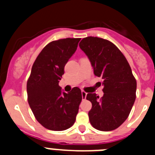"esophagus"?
I'll return each mask as SVG.
<instances>
[{
  "instance_id": "1",
  "label": "esophagus",
  "mask_w": 155,
  "mask_h": 155,
  "mask_svg": "<svg viewBox=\"0 0 155 155\" xmlns=\"http://www.w3.org/2000/svg\"><path fill=\"white\" fill-rule=\"evenodd\" d=\"M81 95H82V98H86V96H87V93L85 92L84 91H81Z\"/></svg>"
}]
</instances>
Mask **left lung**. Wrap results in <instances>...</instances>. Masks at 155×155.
<instances>
[{
  "label": "left lung",
  "instance_id": "1",
  "mask_svg": "<svg viewBox=\"0 0 155 155\" xmlns=\"http://www.w3.org/2000/svg\"><path fill=\"white\" fill-rule=\"evenodd\" d=\"M79 46L89 59L95 76L102 79L104 94L88 93L91 126L111 131L124 124L136 99L137 81L126 57L113 42L98 37L84 38Z\"/></svg>",
  "mask_w": 155,
  "mask_h": 155
}]
</instances>
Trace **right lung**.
<instances>
[{
  "label": "right lung",
  "mask_w": 155,
  "mask_h": 155,
  "mask_svg": "<svg viewBox=\"0 0 155 155\" xmlns=\"http://www.w3.org/2000/svg\"><path fill=\"white\" fill-rule=\"evenodd\" d=\"M80 40L67 38L50 42L31 68L27 81L28 104L37 121L50 130H65L72 127L78 113L81 89L75 87L69 93L63 92L59 81Z\"/></svg>",
  "instance_id": "add662e5"
}]
</instances>
